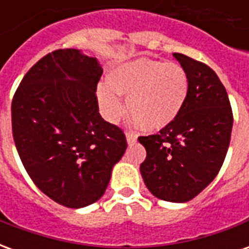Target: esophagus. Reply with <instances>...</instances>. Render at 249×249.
Listing matches in <instances>:
<instances>
[{
	"label": "esophagus",
	"instance_id": "obj_1",
	"mask_svg": "<svg viewBox=\"0 0 249 249\" xmlns=\"http://www.w3.org/2000/svg\"><path fill=\"white\" fill-rule=\"evenodd\" d=\"M125 136H126V141H128V144H133V142L137 140V136H136L133 132H126Z\"/></svg>",
	"mask_w": 249,
	"mask_h": 249
}]
</instances>
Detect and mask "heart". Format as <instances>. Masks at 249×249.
Instances as JSON below:
<instances>
[{
  "label": "heart",
  "instance_id": "heart-1",
  "mask_svg": "<svg viewBox=\"0 0 249 249\" xmlns=\"http://www.w3.org/2000/svg\"><path fill=\"white\" fill-rule=\"evenodd\" d=\"M108 87H100L97 98L104 117L117 123L124 113L120 97L141 128L156 132L171 125L181 113L188 97V76L175 62L139 58L120 64L107 76Z\"/></svg>",
  "mask_w": 249,
  "mask_h": 249
}]
</instances>
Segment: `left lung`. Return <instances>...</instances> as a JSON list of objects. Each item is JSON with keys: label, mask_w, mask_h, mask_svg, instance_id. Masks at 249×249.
Wrapping results in <instances>:
<instances>
[{"label": "left lung", "mask_w": 249, "mask_h": 249, "mask_svg": "<svg viewBox=\"0 0 249 249\" xmlns=\"http://www.w3.org/2000/svg\"><path fill=\"white\" fill-rule=\"evenodd\" d=\"M188 76L181 113L156 135L140 136L146 157L140 172L157 198L185 203L212 183L224 162L233 114L217 74L204 62L173 53Z\"/></svg>", "instance_id": "left-lung-1"}]
</instances>
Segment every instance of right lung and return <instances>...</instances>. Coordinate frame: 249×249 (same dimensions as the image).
I'll return each mask as SVG.
<instances>
[{"label": "right lung", "mask_w": 249, "mask_h": 249, "mask_svg": "<svg viewBox=\"0 0 249 249\" xmlns=\"http://www.w3.org/2000/svg\"><path fill=\"white\" fill-rule=\"evenodd\" d=\"M103 69L77 49L48 53L19 82L12 130L19 159L41 192L68 208L97 201L124 155V130L98 113Z\"/></svg>", "instance_id": "add662e5"}]
</instances>
